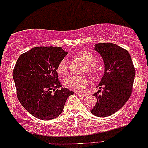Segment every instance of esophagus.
I'll return each mask as SVG.
<instances>
[{"instance_id": "esophagus-1", "label": "esophagus", "mask_w": 148, "mask_h": 148, "mask_svg": "<svg viewBox=\"0 0 148 148\" xmlns=\"http://www.w3.org/2000/svg\"><path fill=\"white\" fill-rule=\"evenodd\" d=\"M75 93H76V95H78V96H79L80 97H84L86 96V95H85L84 94L81 93V92H76Z\"/></svg>"}]
</instances>
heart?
I'll list each match as a JSON object with an SVG mask.
<instances>
[{
  "instance_id": "obj_1",
  "label": "heart",
  "mask_w": 148,
  "mask_h": 148,
  "mask_svg": "<svg viewBox=\"0 0 148 148\" xmlns=\"http://www.w3.org/2000/svg\"><path fill=\"white\" fill-rule=\"evenodd\" d=\"M80 57L88 66L87 71L92 75H95L97 69L95 66L97 64V58L92 52L83 51L80 53ZM57 71L59 74H65L67 73V63L65 59H62L57 65ZM89 80L86 76H71L64 80V84L66 87L73 90H82L87 85Z\"/></svg>"
}]
</instances>
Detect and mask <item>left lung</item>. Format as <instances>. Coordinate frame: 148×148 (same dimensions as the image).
I'll return each mask as SVG.
<instances>
[{
    "label": "left lung",
    "instance_id": "obj_1",
    "mask_svg": "<svg viewBox=\"0 0 148 148\" xmlns=\"http://www.w3.org/2000/svg\"><path fill=\"white\" fill-rule=\"evenodd\" d=\"M95 50L102 56L104 72L97 87L102 94H94L96 105L91 112L99 117H106L120 110L129 99L132 90L135 70L129 52L111 43H99ZM101 91V90H99Z\"/></svg>",
    "mask_w": 148,
    "mask_h": 148
}]
</instances>
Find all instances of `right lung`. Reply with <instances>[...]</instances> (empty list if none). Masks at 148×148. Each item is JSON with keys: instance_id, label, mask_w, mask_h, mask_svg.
<instances>
[{"instance_id": "add662e5", "label": "right lung", "mask_w": 148, "mask_h": 148, "mask_svg": "<svg viewBox=\"0 0 148 148\" xmlns=\"http://www.w3.org/2000/svg\"><path fill=\"white\" fill-rule=\"evenodd\" d=\"M67 54L62 47H34L19 56L13 78L19 102L36 118L51 120L60 115L74 92L62 87L56 68Z\"/></svg>"}]
</instances>
